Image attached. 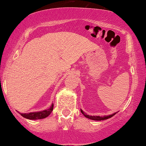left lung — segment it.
<instances>
[{"label":"left lung","mask_w":146,"mask_h":146,"mask_svg":"<svg viewBox=\"0 0 146 146\" xmlns=\"http://www.w3.org/2000/svg\"><path fill=\"white\" fill-rule=\"evenodd\" d=\"M81 112H82V114L84 115L85 117H88V118L89 119H91V120H106V119H108L110 118V117H111L113 116V115H115V113L113 114H111V115H108V116H103V117H101V116H92V115H87L86 113H85V112L82 111V110H81Z\"/></svg>","instance_id":"left-lung-1"}]
</instances>
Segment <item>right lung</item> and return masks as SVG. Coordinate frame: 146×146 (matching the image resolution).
Returning a JSON list of instances; mask_svg holds the SVG:
<instances>
[{"instance_id":"add662e5","label":"right lung","mask_w":146,"mask_h":146,"mask_svg":"<svg viewBox=\"0 0 146 146\" xmlns=\"http://www.w3.org/2000/svg\"><path fill=\"white\" fill-rule=\"evenodd\" d=\"M53 108L54 104H52L50 109L44 110V111L38 112H31V113H20L22 115V116L26 117L27 119H29V120H38V119H43L48 116L52 113Z\"/></svg>"}]
</instances>
